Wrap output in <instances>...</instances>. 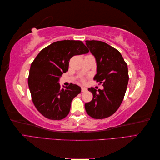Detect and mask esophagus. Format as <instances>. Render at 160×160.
<instances>
[{
    "mask_svg": "<svg viewBox=\"0 0 160 160\" xmlns=\"http://www.w3.org/2000/svg\"><path fill=\"white\" fill-rule=\"evenodd\" d=\"M88 91V89L84 88V87H81V91L82 92H85V91Z\"/></svg>",
    "mask_w": 160,
    "mask_h": 160,
    "instance_id": "obj_1",
    "label": "esophagus"
}]
</instances>
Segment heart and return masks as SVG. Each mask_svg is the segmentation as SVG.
Masks as SVG:
<instances>
[{
	"label": "heart",
	"instance_id": "b5f03b06",
	"mask_svg": "<svg viewBox=\"0 0 160 160\" xmlns=\"http://www.w3.org/2000/svg\"><path fill=\"white\" fill-rule=\"evenodd\" d=\"M82 81H83V80H82Z\"/></svg>",
	"mask_w": 160,
	"mask_h": 160
}]
</instances>
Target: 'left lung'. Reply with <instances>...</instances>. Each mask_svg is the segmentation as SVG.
Segmentation results:
<instances>
[{
  "mask_svg": "<svg viewBox=\"0 0 160 160\" xmlns=\"http://www.w3.org/2000/svg\"><path fill=\"white\" fill-rule=\"evenodd\" d=\"M86 45L97 62L94 80L103 89L89 88L93 99L85 104L86 112L94 119L112 115L122 104L129 81L128 65L119 51L100 41H86Z\"/></svg>",
  "mask_w": 160,
  "mask_h": 160,
  "instance_id": "8db88e82",
  "label": "left lung"
}]
</instances>
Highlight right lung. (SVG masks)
Segmentation results:
<instances>
[{
	"instance_id": "1",
	"label": "right lung",
	"mask_w": 160,
	"mask_h": 160,
	"mask_svg": "<svg viewBox=\"0 0 160 160\" xmlns=\"http://www.w3.org/2000/svg\"><path fill=\"white\" fill-rule=\"evenodd\" d=\"M88 52L81 41H59L42 49L32 61L28 84L34 105L46 118L61 120L69 114L72 100L81 89L72 83L61 88L59 81L72 57Z\"/></svg>"
}]
</instances>
